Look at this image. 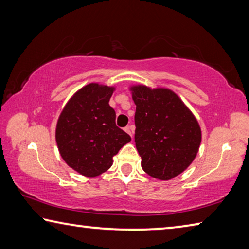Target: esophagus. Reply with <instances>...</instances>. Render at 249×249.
<instances>
[{
    "label": "esophagus",
    "instance_id": "1",
    "mask_svg": "<svg viewBox=\"0 0 249 249\" xmlns=\"http://www.w3.org/2000/svg\"><path fill=\"white\" fill-rule=\"evenodd\" d=\"M124 131L130 134V137L133 138V133H134V127L133 125H127V127L124 128Z\"/></svg>",
    "mask_w": 249,
    "mask_h": 249
}]
</instances>
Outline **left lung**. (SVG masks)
<instances>
[{
    "label": "left lung",
    "mask_w": 249,
    "mask_h": 249,
    "mask_svg": "<svg viewBox=\"0 0 249 249\" xmlns=\"http://www.w3.org/2000/svg\"><path fill=\"white\" fill-rule=\"evenodd\" d=\"M137 105V150L147 175L169 180L193 163L201 143V130L181 99L167 89L131 87Z\"/></svg>",
    "instance_id": "1"
}]
</instances>
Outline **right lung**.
Segmentation results:
<instances>
[{
	"label": "right lung",
	"mask_w": 249,
	"mask_h": 249,
	"mask_svg": "<svg viewBox=\"0 0 249 249\" xmlns=\"http://www.w3.org/2000/svg\"><path fill=\"white\" fill-rule=\"evenodd\" d=\"M113 87L97 83L82 87L63 108L55 129L61 156L70 167L86 177H96L112 165L116 155L131 138L116 125L109 106Z\"/></svg>",
	"instance_id": "1"
}]
</instances>
